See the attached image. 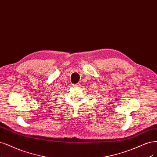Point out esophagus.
Listing matches in <instances>:
<instances>
[{"instance_id":"34e87169","label":"esophagus","mask_w":157,"mask_h":157,"mask_svg":"<svg viewBox=\"0 0 157 157\" xmlns=\"http://www.w3.org/2000/svg\"><path fill=\"white\" fill-rule=\"evenodd\" d=\"M80 85V84L79 83H77V84H73V86H79Z\"/></svg>"}]
</instances>
